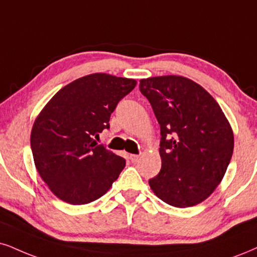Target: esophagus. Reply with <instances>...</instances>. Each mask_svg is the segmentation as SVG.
Returning a JSON list of instances; mask_svg holds the SVG:
<instances>
[{"label":"esophagus","instance_id":"esophagus-1","mask_svg":"<svg viewBox=\"0 0 257 257\" xmlns=\"http://www.w3.org/2000/svg\"><path fill=\"white\" fill-rule=\"evenodd\" d=\"M130 160H131L132 163L138 162L139 160V155H130Z\"/></svg>","mask_w":257,"mask_h":257}]
</instances>
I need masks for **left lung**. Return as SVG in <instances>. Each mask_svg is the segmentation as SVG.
Segmentation results:
<instances>
[{"label": "left lung", "instance_id": "8db88e82", "mask_svg": "<svg viewBox=\"0 0 257 257\" xmlns=\"http://www.w3.org/2000/svg\"><path fill=\"white\" fill-rule=\"evenodd\" d=\"M161 127L162 168L149 180L161 200L191 207L208 198L225 175L233 132L220 106L201 85L182 76L141 80Z\"/></svg>", "mask_w": 257, "mask_h": 257}]
</instances>
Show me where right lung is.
<instances>
[{"mask_svg":"<svg viewBox=\"0 0 257 257\" xmlns=\"http://www.w3.org/2000/svg\"><path fill=\"white\" fill-rule=\"evenodd\" d=\"M136 84L102 72L84 76L63 87L37 116L31 132L34 164L57 198L88 204L118 179L126 161L95 138L109 128L110 114Z\"/></svg>","mask_w":257,"mask_h":257,"instance_id":"1","label":"right lung"}]
</instances>
